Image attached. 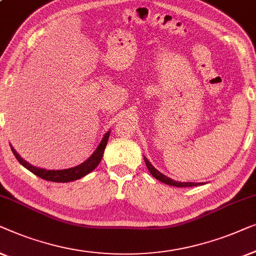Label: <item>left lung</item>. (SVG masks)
I'll return each instance as SVG.
<instances>
[{
  "instance_id": "1",
  "label": "left lung",
  "mask_w": 256,
  "mask_h": 256,
  "mask_svg": "<svg viewBox=\"0 0 256 256\" xmlns=\"http://www.w3.org/2000/svg\"><path fill=\"white\" fill-rule=\"evenodd\" d=\"M145 164H146V166H147V168H148V170H150V174H152L154 178H156V180H159V181H161V182H164V183H166V184H168V186H200L202 183H194V182H178V181H174V180H172V178H167V176L166 175H164V174H161V172L158 170V169H156L153 167L152 164H150V161L146 159L145 158Z\"/></svg>"
}]
</instances>
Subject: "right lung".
<instances>
[{"mask_svg":"<svg viewBox=\"0 0 256 256\" xmlns=\"http://www.w3.org/2000/svg\"><path fill=\"white\" fill-rule=\"evenodd\" d=\"M110 136V131L106 133V136H103L102 142L97 147L95 152L92 153V156L89 158L87 161H84V164H81L80 166H76V167L70 168V169H61V170H46V169L42 168H37L34 166L30 164L26 161L22 159V158L17 154V152L12 147V150L14 153V156H16V159L18 160V162L24 166L25 168L28 169L31 172H34V175L39 176V178L42 180H46V181H52V182H70V181H75V180H78L81 178H84L89 172H92L94 169L97 167V164L100 162L103 158V153H104V148H106V144H108V139H109Z\"/></svg>","mask_w":256,"mask_h":256,"instance_id":"add662e5","label":"right lung"}]
</instances>
